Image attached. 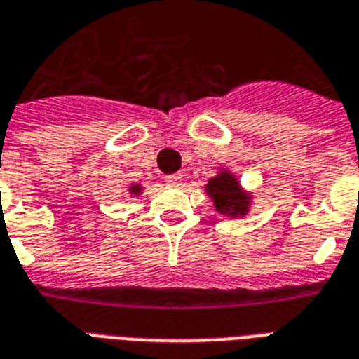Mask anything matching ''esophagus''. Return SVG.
Wrapping results in <instances>:
<instances>
[{
  "mask_svg": "<svg viewBox=\"0 0 359 359\" xmlns=\"http://www.w3.org/2000/svg\"><path fill=\"white\" fill-rule=\"evenodd\" d=\"M180 180H182V175H168L163 182L168 186H180Z\"/></svg>",
  "mask_w": 359,
  "mask_h": 359,
  "instance_id": "esophagus-1",
  "label": "esophagus"
}]
</instances>
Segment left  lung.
Wrapping results in <instances>:
<instances>
[{"label":"left lung","mask_w":359,"mask_h":359,"mask_svg":"<svg viewBox=\"0 0 359 359\" xmlns=\"http://www.w3.org/2000/svg\"><path fill=\"white\" fill-rule=\"evenodd\" d=\"M205 191L212 199L214 210L231 218H242L251 207V196L240 188L238 179L227 169H222L208 180Z\"/></svg>","instance_id":"obj_1"}]
</instances>
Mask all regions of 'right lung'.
Instances as JSON below:
<instances>
[{"mask_svg":"<svg viewBox=\"0 0 359 359\" xmlns=\"http://www.w3.org/2000/svg\"><path fill=\"white\" fill-rule=\"evenodd\" d=\"M141 190H143V188H141L140 184H134V186H130V188H128L130 194H134V196H140Z\"/></svg>","mask_w":359,"mask_h":359,"instance_id":"add662e5","label":"right lung"}]
</instances>
